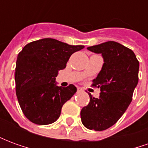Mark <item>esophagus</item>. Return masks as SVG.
<instances>
[{
  "instance_id": "esophagus-1",
  "label": "esophagus",
  "mask_w": 148,
  "mask_h": 148,
  "mask_svg": "<svg viewBox=\"0 0 148 148\" xmlns=\"http://www.w3.org/2000/svg\"><path fill=\"white\" fill-rule=\"evenodd\" d=\"M77 93H81V92H82L83 91V90L82 89V88H80V87H77Z\"/></svg>"
}]
</instances>
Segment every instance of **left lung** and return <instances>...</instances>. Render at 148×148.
<instances>
[{
	"instance_id": "8db88e82",
	"label": "left lung",
	"mask_w": 148,
	"mask_h": 148,
	"mask_svg": "<svg viewBox=\"0 0 148 148\" xmlns=\"http://www.w3.org/2000/svg\"><path fill=\"white\" fill-rule=\"evenodd\" d=\"M87 49L101 54L105 62L92 84L100 89V97L89 93L90 103L81 111L82 123L90 130H106L117 122L132 102L140 64L131 49L114 41Z\"/></svg>"
}]
</instances>
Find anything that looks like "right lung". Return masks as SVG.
<instances>
[{
  "label": "right lung",
  "instance_id": "right-lung-1",
  "mask_svg": "<svg viewBox=\"0 0 148 148\" xmlns=\"http://www.w3.org/2000/svg\"><path fill=\"white\" fill-rule=\"evenodd\" d=\"M84 47L46 38L27 43L19 53L16 93L23 113L31 122L47 125L60 116L62 107L77 88L72 84L66 88L58 86L55 77L66 66L71 55Z\"/></svg>",
  "mask_w": 148,
  "mask_h": 148
}]
</instances>
